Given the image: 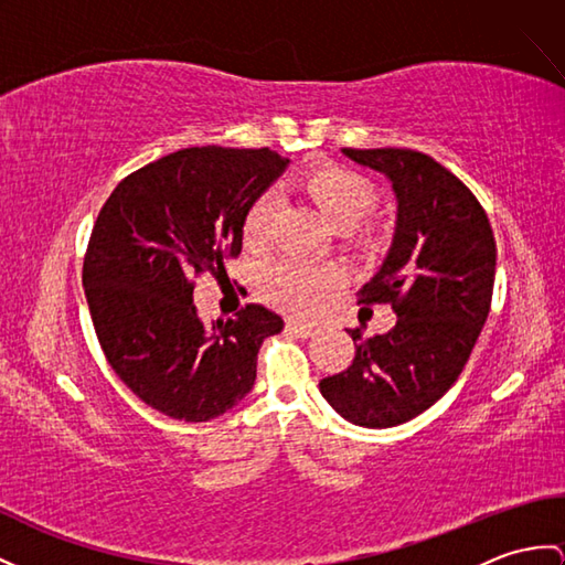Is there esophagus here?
<instances>
[{"label": "esophagus", "mask_w": 565, "mask_h": 565, "mask_svg": "<svg viewBox=\"0 0 565 565\" xmlns=\"http://www.w3.org/2000/svg\"><path fill=\"white\" fill-rule=\"evenodd\" d=\"M287 330H290V333H295V335H299V338H309V335H313V326L311 323H301V321H287Z\"/></svg>", "instance_id": "esophagus-1"}]
</instances>
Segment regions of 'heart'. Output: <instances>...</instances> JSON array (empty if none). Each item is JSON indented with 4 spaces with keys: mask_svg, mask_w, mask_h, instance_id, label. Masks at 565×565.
<instances>
[{
    "mask_svg": "<svg viewBox=\"0 0 565 565\" xmlns=\"http://www.w3.org/2000/svg\"><path fill=\"white\" fill-rule=\"evenodd\" d=\"M299 189L316 203V209L338 232L354 230L374 209L376 194L362 174L338 164H321L299 177ZM275 203L270 196H258L244 215V242L249 246H264L270 235ZM333 278L326 268H313L299 260H280L260 275V292L273 305L287 311L307 313L316 305L323 287Z\"/></svg>",
    "mask_w": 565,
    "mask_h": 565,
    "instance_id": "heart-1",
    "label": "heart"
}]
</instances>
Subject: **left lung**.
Listing matches in <instances>:
<instances>
[{"mask_svg":"<svg viewBox=\"0 0 565 565\" xmlns=\"http://www.w3.org/2000/svg\"><path fill=\"white\" fill-rule=\"evenodd\" d=\"M383 174L395 196V230L362 305H393L388 333L362 340L354 360L319 383L342 419L388 429L429 409L458 381L484 328L497 275L489 217L456 174L407 148H342Z\"/></svg>","mask_w":565,"mask_h":565,"instance_id":"obj_1","label":"left lung"}]
</instances>
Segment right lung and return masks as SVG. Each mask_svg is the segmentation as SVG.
<instances>
[{
	"label": "right lung",
	"instance_id": "right-lung-1",
	"mask_svg": "<svg viewBox=\"0 0 565 565\" xmlns=\"http://www.w3.org/2000/svg\"><path fill=\"white\" fill-rule=\"evenodd\" d=\"M290 160L268 148H184L121 179L84 260L90 319L109 366L162 415L209 422L254 388L260 342L282 319L246 305L203 323L191 278L239 256L244 215Z\"/></svg>",
	"mask_w": 565,
	"mask_h": 565
}]
</instances>
